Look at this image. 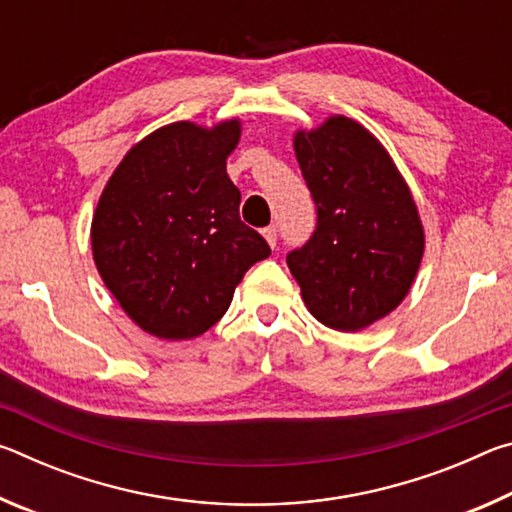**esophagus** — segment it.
Here are the masks:
<instances>
[{
	"instance_id": "1",
	"label": "esophagus",
	"mask_w": 512,
	"mask_h": 512,
	"mask_svg": "<svg viewBox=\"0 0 512 512\" xmlns=\"http://www.w3.org/2000/svg\"><path fill=\"white\" fill-rule=\"evenodd\" d=\"M262 235L268 241V246L275 248V244H277V228H275V225H268V228H264Z\"/></svg>"
}]
</instances>
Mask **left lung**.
I'll use <instances>...</instances> for the list:
<instances>
[{"label": "left lung", "mask_w": 512, "mask_h": 512, "mask_svg": "<svg viewBox=\"0 0 512 512\" xmlns=\"http://www.w3.org/2000/svg\"><path fill=\"white\" fill-rule=\"evenodd\" d=\"M293 149L318 216L287 264L311 316L359 332L411 289L424 253L418 207L391 155L354 119L298 131Z\"/></svg>", "instance_id": "8db88e82"}]
</instances>
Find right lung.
<instances>
[{
  "label": "right lung",
  "mask_w": 512,
  "mask_h": 512,
  "mask_svg": "<svg viewBox=\"0 0 512 512\" xmlns=\"http://www.w3.org/2000/svg\"><path fill=\"white\" fill-rule=\"evenodd\" d=\"M239 135V119L162 126L124 155L99 198L94 264L121 309L158 339L207 332L248 268L271 255L241 221L225 171Z\"/></svg>",
  "instance_id": "obj_1"
}]
</instances>
